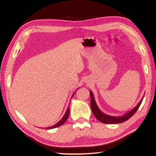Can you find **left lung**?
<instances>
[{"mask_svg":"<svg viewBox=\"0 0 156 156\" xmlns=\"http://www.w3.org/2000/svg\"><path fill=\"white\" fill-rule=\"evenodd\" d=\"M90 106L92 111L93 112L95 117L97 118V120H98L100 122H102V123H107V124H117V123H121L126 121H127L129 119H130L132 116H133L135 112L137 111V109L140 107V106L141 104V102L143 101V98H141V100L140 101V102L136 105V107H134L131 111L127 112L122 116H120V117H113V116H110L108 115L105 114L104 112H102L96 103L95 99L94 97V94L92 93V92L90 91Z\"/></svg>","mask_w":156,"mask_h":156,"instance_id":"8db88e82","label":"left lung"}]
</instances>
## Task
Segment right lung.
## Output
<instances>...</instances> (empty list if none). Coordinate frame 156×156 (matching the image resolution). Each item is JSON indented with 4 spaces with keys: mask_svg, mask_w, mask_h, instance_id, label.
Instances as JSON below:
<instances>
[{
    "mask_svg": "<svg viewBox=\"0 0 156 156\" xmlns=\"http://www.w3.org/2000/svg\"><path fill=\"white\" fill-rule=\"evenodd\" d=\"M75 92H74V94H72L71 98H72L73 96H74V94H75ZM69 114V107H68V108H67V110H66V111L65 115H64V117H63L62 118V119H61L60 121H59L58 122H57V123H56V124H55L54 125L51 126V127H47L46 129H54V128L59 127V126H61L62 125H63V124L64 123V122L66 121V120H67L68 118Z\"/></svg>",
    "mask_w": 156,
    "mask_h": 156,
    "instance_id": "add662e5",
    "label": "right lung"
}]
</instances>
